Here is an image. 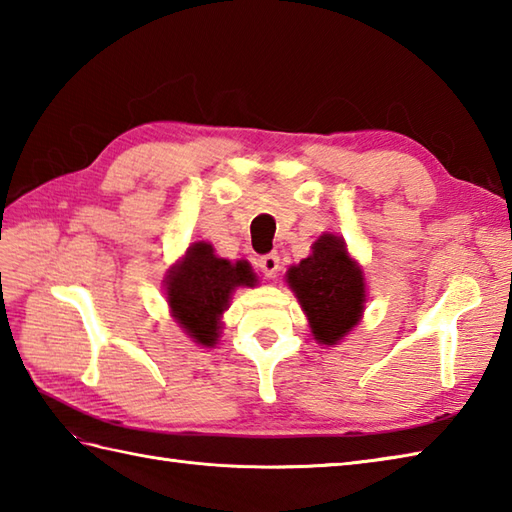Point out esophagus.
<instances>
[{
    "mask_svg": "<svg viewBox=\"0 0 512 512\" xmlns=\"http://www.w3.org/2000/svg\"><path fill=\"white\" fill-rule=\"evenodd\" d=\"M259 270H262V273H264L268 279L277 277V273H279V255H277V253L264 255L262 259H259Z\"/></svg>",
    "mask_w": 512,
    "mask_h": 512,
    "instance_id": "esophagus-1",
    "label": "esophagus"
}]
</instances>
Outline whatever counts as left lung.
<instances>
[{"mask_svg": "<svg viewBox=\"0 0 512 512\" xmlns=\"http://www.w3.org/2000/svg\"><path fill=\"white\" fill-rule=\"evenodd\" d=\"M310 248L306 259L286 270V284L308 317L314 341L336 347L363 319L365 273L341 235L323 233Z\"/></svg>", "mask_w": 512, "mask_h": 512, "instance_id": "8db88e82", "label": "left lung"}]
</instances>
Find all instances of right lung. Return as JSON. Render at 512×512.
<instances>
[{
  "label": "right lung",
  "mask_w": 512,
  "mask_h": 512,
  "mask_svg": "<svg viewBox=\"0 0 512 512\" xmlns=\"http://www.w3.org/2000/svg\"><path fill=\"white\" fill-rule=\"evenodd\" d=\"M257 286L246 259L215 255L209 242H193L165 277V297L173 321L193 343L215 347L222 336V317L237 288Z\"/></svg>",
  "instance_id": "add662e5"
}]
</instances>
